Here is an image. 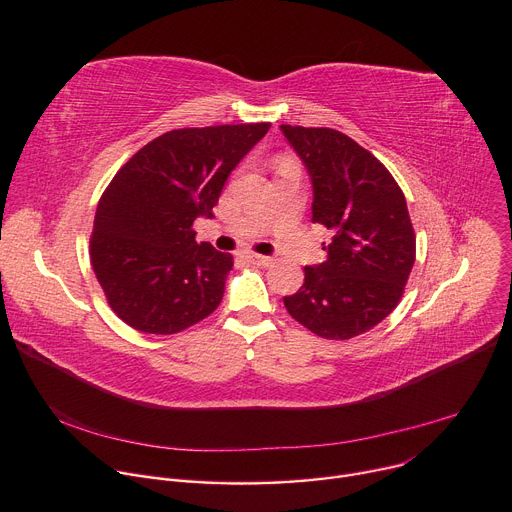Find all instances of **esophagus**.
<instances>
[{"instance_id": "obj_1", "label": "esophagus", "mask_w": 512, "mask_h": 512, "mask_svg": "<svg viewBox=\"0 0 512 512\" xmlns=\"http://www.w3.org/2000/svg\"><path fill=\"white\" fill-rule=\"evenodd\" d=\"M248 260H250L252 264H258V266H270V264H273V260H275V258H270V256H260V254H250V256H248Z\"/></svg>"}]
</instances>
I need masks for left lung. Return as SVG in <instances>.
I'll use <instances>...</instances> for the list:
<instances>
[{
    "label": "left lung",
    "instance_id": "left-lung-1",
    "mask_svg": "<svg viewBox=\"0 0 512 512\" xmlns=\"http://www.w3.org/2000/svg\"><path fill=\"white\" fill-rule=\"evenodd\" d=\"M310 173L312 223L333 231L326 260L306 266L287 312L322 339H353L401 302L415 262L403 190L364 146L330 128L281 126Z\"/></svg>",
    "mask_w": 512,
    "mask_h": 512
}]
</instances>
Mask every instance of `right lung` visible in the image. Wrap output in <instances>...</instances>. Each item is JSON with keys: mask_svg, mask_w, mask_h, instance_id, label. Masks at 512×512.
<instances>
[{"mask_svg": "<svg viewBox=\"0 0 512 512\" xmlns=\"http://www.w3.org/2000/svg\"><path fill=\"white\" fill-rule=\"evenodd\" d=\"M270 124L171 130L150 140L103 192L90 262L111 310L148 335H175L221 304L233 256L196 242L229 173Z\"/></svg>", "mask_w": 512, "mask_h": 512, "instance_id": "obj_1", "label": "right lung"}]
</instances>
